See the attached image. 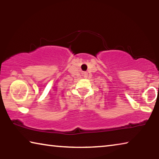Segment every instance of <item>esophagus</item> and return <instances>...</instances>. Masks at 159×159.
<instances>
[{"instance_id": "esophagus-1", "label": "esophagus", "mask_w": 159, "mask_h": 159, "mask_svg": "<svg viewBox=\"0 0 159 159\" xmlns=\"http://www.w3.org/2000/svg\"><path fill=\"white\" fill-rule=\"evenodd\" d=\"M83 77H84V78H87L88 77V73H87V72H83Z\"/></svg>"}]
</instances>
